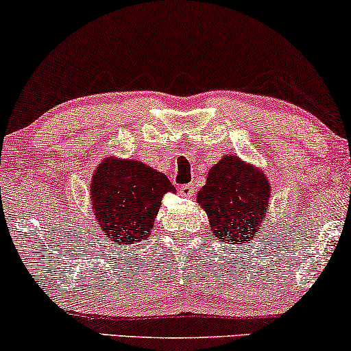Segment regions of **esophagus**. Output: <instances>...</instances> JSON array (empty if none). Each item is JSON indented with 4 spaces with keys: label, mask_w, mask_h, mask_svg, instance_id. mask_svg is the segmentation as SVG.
<instances>
[{
    "label": "esophagus",
    "mask_w": 351,
    "mask_h": 351,
    "mask_svg": "<svg viewBox=\"0 0 351 351\" xmlns=\"http://www.w3.org/2000/svg\"><path fill=\"white\" fill-rule=\"evenodd\" d=\"M179 193H180V196H184V198H191V196L195 195V186L191 184L182 185L179 189Z\"/></svg>",
    "instance_id": "esophagus-1"
}]
</instances>
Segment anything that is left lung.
<instances>
[{"label":"left lung","instance_id":"1","mask_svg":"<svg viewBox=\"0 0 351 351\" xmlns=\"http://www.w3.org/2000/svg\"><path fill=\"white\" fill-rule=\"evenodd\" d=\"M270 193V184L261 169L228 155L210 167L196 201L208 214L215 238L241 244L257 237Z\"/></svg>","mask_w":351,"mask_h":351}]
</instances>
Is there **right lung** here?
Wrapping results in <instances>:
<instances>
[{
    "mask_svg": "<svg viewBox=\"0 0 351 351\" xmlns=\"http://www.w3.org/2000/svg\"><path fill=\"white\" fill-rule=\"evenodd\" d=\"M174 193L169 179L134 160L108 156L90 180V198L95 220L107 238L118 246L150 238L161 199Z\"/></svg>",
    "mask_w": 351,
    "mask_h": 351,
    "instance_id": "obj_1",
    "label": "right lung"
}]
</instances>
